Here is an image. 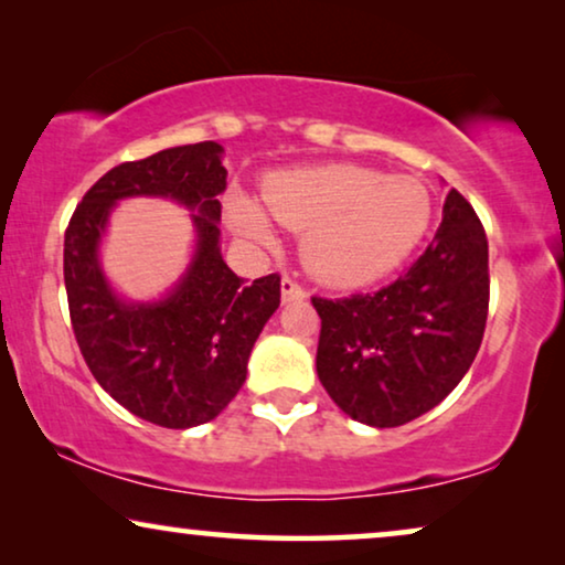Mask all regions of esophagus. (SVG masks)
Wrapping results in <instances>:
<instances>
[{
  "label": "esophagus",
  "instance_id": "34e87169",
  "mask_svg": "<svg viewBox=\"0 0 565 565\" xmlns=\"http://www.w3.org/2000/svg\"><path fill=\"white\" fill-rule=\"evenodd\" d=\"M305 297H307L305 287H299L295 278H291V276L281 278V299H284V302H302Z\"/></svg>",
  "mask_w": 565,
  "mask_h": 565
}]
</instances>
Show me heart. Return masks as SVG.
Returning a JSON list of instances; mask_svg holds the SVG:
<instances>
[{
  "label": "heart",
  "mask_w": 565,
  "mask_h": 565,
  "mask_svg": "<svg viewBox=\"0 0 565 565\" xmlns=\"http://www.w3.org/2000/svg\"><path fill=\"white\" fill-rule=\"evenodd\" d=\"M274 220L305 232L302 258L333 287H361L385 276L420 243L431 199L418 180L335 162L274 175L263 191ZM232 222L247 239L270 245L266 216L250 201H232Z\"/></svg>",
  "instance_id": "heart-1"
}]
</instances>
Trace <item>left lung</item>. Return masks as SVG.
I'll list each match as a JSON object with an SVG mask.
<instances>
[{
	"instance_id": "1",
	"label": "left lung",
	"mask_w": 565,
	"mask_h": 565,
	"mask_svg": "<svg viewBox=\"0 0 565 565\" xmlns=\"http://www.w3.org/2000/svg\"><path fill=\"white\" fill-rule=\"evenodd\" d=\"M488 299L486 230L452 188L431 245L403 276L374 295L312 297L322 387L366 426L393 428L424 416L470 370Z\"/></svg>"
}]
</instances>
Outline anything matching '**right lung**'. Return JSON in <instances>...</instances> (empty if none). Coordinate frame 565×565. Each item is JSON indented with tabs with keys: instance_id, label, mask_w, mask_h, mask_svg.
Returning a JSON list of instances; mask_svg holds the SVG:
<instances>
[{
	"instance_id": "1",
	"label": "right lung",
	"mask_w": 565,
	"mask_h": 565,
	"mask_svg": "<svg viewBox=\"0 0 565 565\" xmlns=\"http://www.w3.org/2000/svg\"><path fill=\"white\" fill-rule=\"evenodd\" d=\"M216 141L162 149L105 172L64 232V287L72 330L105 393L164 428L206 424L243 387L247 359L281 302V276L245 284L220 253V195L227 188ZM126 194H168L196 214L200 250L177 291L157 306H124L96 266L109 206Z\"/></svg>"
}]
</instances>
